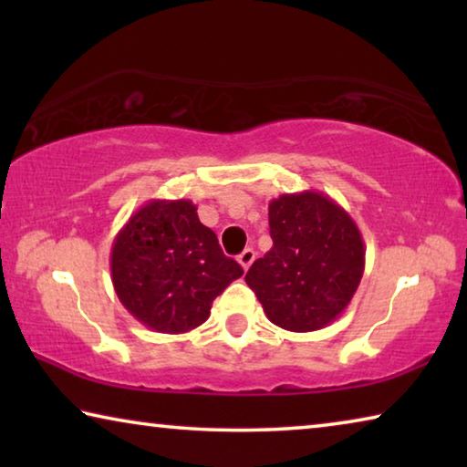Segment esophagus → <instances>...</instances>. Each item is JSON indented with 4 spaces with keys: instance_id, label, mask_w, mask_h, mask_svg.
<instances>
[{
    "instance_id": "1",
    "label": "esophagus",
    "mask_w": 467,
    "mask_h": 467,
    "mask_svg": "<svg viewBox=\"0 0 467 467\" xmlns=\"http://www.w3.org/2000/svg\"><path fill=\"white\" fill-rule=\"evenodd\" d=\"M236 259H239V264H241L243 270H249L251 264L255 262V251H253V249H244Z\"/></svg>"
}]
</instances>
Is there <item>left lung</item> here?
<instances>
[{"instance_id": "obj_1", "label": "left lung", "mask_w": 467, "mask_h": 467, "mask_svg": "<svg viewBox=\"0 0 467 467\" xmlns=\"http://www.w3.org/2000/svg\"><path fill=\"white\" fill-rule=\"evenodd\" d=\"M272 249L244 282L274 326L317 331L346 311L365 272V241L352 216L319 192L270 202Z\"/></svg>"}]
</instances>
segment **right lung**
I'll list each match as a JSON object with an SVG mask.
<instances>
[{"instance_id":"add662e5","label":"right lung","mask_w":467,"mask_h":467,"mask_svg":"<svg viewBox=\"0 0 467 467\" xmlns=\"http://www.w3.org/2000/svg\"><path fill=\"white\" fill-rule=\"evenodd\" d=\"M243 267L220 249L189 200H150L117 233L110 278L121 305L158 334H185Z\"/></svg>"}]
</instances>
